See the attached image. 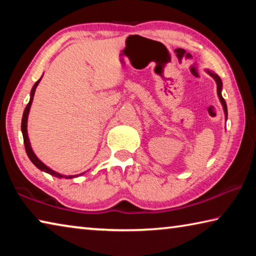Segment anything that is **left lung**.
Wrapping results in <instances>:
<instances>
[{"instance_id":"obj_1","label":"left lung","mask_w":256,"mask_h":256,"mask_svg":"<svg viewBox=\"0 0 256 256\" xmlns=\"http://www.w3.org/2000/svg\"><path fill=\"white\" fill-rule=\"evenodd\" d=\"M206 72L209 74L211 78H214V80L216 81V94H218L219 97V100L222 102V106L224 108V120H227L228 118V112H227V105H226V102H224V99L222 98V81L220 79V76L218 74H216L214 72H212L210 70H206Z\"/></svg>"}]
</instances>
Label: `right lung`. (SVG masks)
I'll list each match as a JSON object with an SVG mask.
<instances>
[{"mask_svg": "<svg viewBox=\"0 0 256 256\" xmlns=\"http://www.w3.org/2000/svg\"><path fill=\"white\" fill-rule=\"evenodd\" d=\"M44 76V74H42ZM42 76H40V79L38 80L36 84H34L32 92H30V99H29V102L28 105L26 106V110L24 112V115H22V120H21V132H22V136H24V148H26V152H27L28 157L30 159V162H32L34 166H36L38 170H42V172H47V174H50L52 176H55L58 177V178H74V177H78V176H81L84 175V172H82V174L80 175H62L60 174V172H55L52 170V168H50L48 166H46V164L42 162V160L37 157L36 154H34V150L32 148V144H30V141H29V136H28V131H27V126H28V115H29V112H30V107H32V100H34V92H36V88L37 86L40 84V82L42 80Z\"/></svg>", "mask_w": 256, "mask_h": 256, "instance_id": "obj_1", "label": "right lung"}]
</instances>
